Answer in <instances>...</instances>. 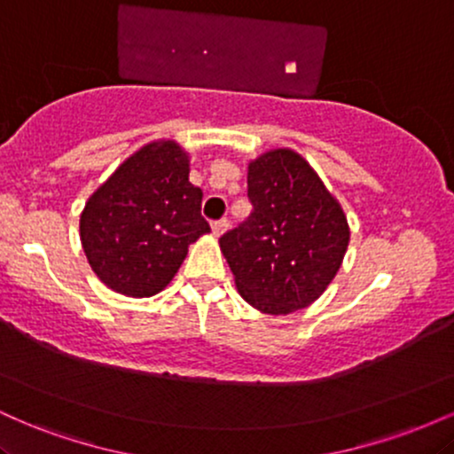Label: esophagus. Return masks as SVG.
I'll use <instances>...</instances> for the list:
<instances>
[{"label": "esophagus", "mask_w": 454, "mask_h": 454, "mask_svg": "<svg viewBox=\"0 0 454 454\" xmlns=\"http://www.w3.org/2000/svg\"><path fill=\"white\" fill-rule=\"evenodd\" d=\"M228 223H231V222H228L226 217H222V220H215V222H213V223H211V231H213V234H215V237H220V234L226 232Z\"/></svg>", "instance_id": "esophagus-1"}]
</instances>
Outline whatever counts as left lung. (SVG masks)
I'll list each match as a JSON object with an SVG mask.
<instances>
[{
  "mask_svg": "<svg viewBox=\"0 0 454 454\" xmlns=\"http://www.w3.org/2000/svg\"><path fill=\"white\" fill-rule=\"evenodd\" d=\"M252 213L222 234L239 294L264 314L303 309L326 290L346 256L350 228L340 202L293 149L249 164Z\"/></svg>",
  "mask_w": 454,
  "mask_h": 454,
  "instance_id": "left-lung-1",
  "label": "left lung"
}]
</instances>
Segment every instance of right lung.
I'll return each mask as SVG.
<instances>
[{"instance_id":"add662e5","label":"right lung","mask_w":454,"mask_h":454,"mask_svg":"<svg viewBox=\"0 0 454 454\" xmlns=\"http://www.w3.org/2000/svg\"><path fill=\"white\" fill-rule=\"evenodd\" d=\"M190 160L175 140L149 143L119 166L81 213V243L93 273L119 294L153 296L211 226Z\"/></svg>"}]
</instances>
